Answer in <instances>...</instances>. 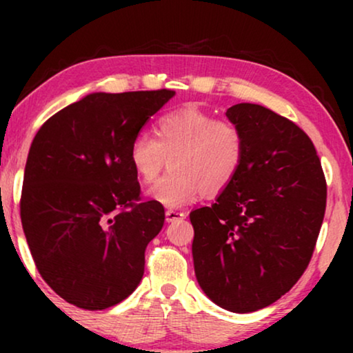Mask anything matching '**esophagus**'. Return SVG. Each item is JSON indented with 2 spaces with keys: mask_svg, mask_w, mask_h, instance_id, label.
<instances>
[{
  "mask_svg": "<svg viewBox=\"0 0 353 353\" xmlns=\"http://www.w3.org/2000/svg\"><path fill=\"white\" fill-rule=\"evenodd\" d=\"M185 214L183 212H178V210H167L165 212V220L170 223V221H176V220H183L185 219Z\"/></svg>",
  "mask_w": 353,
  "mask_h": 353,
  "instance_id": "obj_1",
  "label": "esophagus"
}]
</instances>
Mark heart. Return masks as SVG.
Here are the masks:
<instances>
[{"label": "heart", "instance_id": "b5f03b06", "mask_svg": "<svg viewBox=\"0 0 353 353\" xmlns=\"http://www.w3.org/2000/svg\"><path fill=\"white\" fill-rule=\"evenodd\" d=\"M130 163L143 183L161 178L148 196L159 204L178 209L197 201L202 192L220 194L238 175L244 159V134L228 120H215L197 109L173 110L156 123V138L149 133L134 137Z\"/></svg>", "mask_w": 353, "mask_h": 353}]
</instances>
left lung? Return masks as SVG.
Here are the masks:
<instances>
[{
	"instance_id": "left-lung-1",
	"label": "left lung",
	"mask_w": 353,
	"mask_h": 353,
	"mask_svg": "<svg viewBox=\"0 0 353 353\" xmlns=\"http://www.w3.org/2000/svg\"><path fill=\"white\" fill-rule=\"evenodd\" d=\"M244 134L233 183L192 210L197 283L216 305L249 313L272 305L305 272L326 209V181L305 132L263 105L226 110Z\"/></svg>"
}]
</instances>
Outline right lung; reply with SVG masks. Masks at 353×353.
I'll return each instance as SVG.
<instances>
[{"label": "right lung", "mask_w": 353, "mask_h": 353, "mask_svg": "<svg viewBox=\"0 0 353 353\" xmlns=\"http://www.w3.org/2000/svg\"><path fill=\"white\" fill-rule=\"evenodd\" d=\"M175 91L91 93L48 119L28 151L21 219L38 272L85 310L117 305L138 288L144 250L165 212L141 201L128 152Z\"/></svg>", "instance_id": "right-lung-1"}]
</instances>
